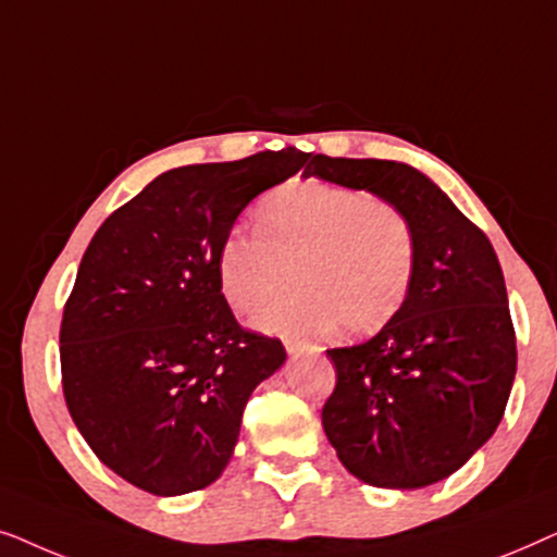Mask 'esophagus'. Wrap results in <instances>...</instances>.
Instances as JSON below:
<instances>
[{
	"label": "esophagus",
	"instance_id": "esophagus-1",
	"mask_svg": "<svg viewBox=\"0 0 557 557\" xmlns=\"http://www.w3.org/2000/svg\"><path fill=\"white\" fill-rule=\"evenodd\" d=\"M284 347H286V352L292 355V357H299V355L307 352V347H304L301 342H294V339H286V342H284Z\"/></svg>",
	"mask_w": 557,
	"mask_h": 557
}]
</instances>
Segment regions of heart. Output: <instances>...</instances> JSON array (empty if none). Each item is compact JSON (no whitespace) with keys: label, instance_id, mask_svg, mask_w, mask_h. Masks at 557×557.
I'll return each mask as SVG.
<instances>
[{"label":"heart","instance_id":"obj_1","mask_svg":"<svg viewBox=\"0 0 557 557\" xmlns=\"http://www.w3.org/2000/svg\"><path fill=\"white\" fill-rule=\"evenodd\" d=\"M258 231L235 227L218 256L220 288L238 314H256L292 286V299L253 319L265 332L319 337L347 326L370 334L408 299L416 273L410 220L385 200L330 182H294L258 212Z\"/></svg>","mask_w":557,"mask_h":557}]
</instances>
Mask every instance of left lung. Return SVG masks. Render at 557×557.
Returning <instances> with one entry per match:
<instances>
[{
  "label": "left lung",
  "instance_id": "1",
  "mask_svg": "<svg viewBox=\"0 0 557 557\" xmlns=\"http://www.w3.org/2000/svg\"><path fill=\"white\" fill-rule=\"evenodd\" d=\"M307 172L395 205L418 248L398 314L360 345L326 349L337 370L322 408L326 438L364 484H436L492 438L515 383V326L497 253L416 166L317 154Z\"/></svg>",
  "mask_w": 557,
  "mask_h": 557
}]
</instances>
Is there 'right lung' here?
Instances as JSON below:
<instances>
[{"mask_svg": "<svg viewBox=\"0 0 557 557\" xmlns=\"http://www.w3.org/2000/svg\"><path fill=\"white\" fill-rule=\"evenodd\" d=\"M309 154L281 151L159 174L98 227L60 324L63 393L94 454L128 484L177 497L215 482L243 408L286 362L235 322L218 276L248 202Z\"/></svg>", "mask_w": 557, "mask_h": 557, "instance_id": "add662e5", "label": "right lung"}]
</instances>
